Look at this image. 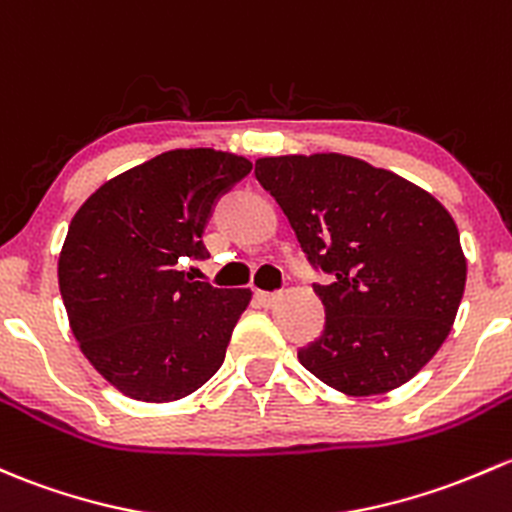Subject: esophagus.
<instances>
[{
  "instance_id": "esophagus-1",
  "label": "esophagus",
  "mask_w": 512,
  "mask_h": 512,
  "mask_svg": "<svg viewBox=\"0 0 512 512\" xmlns=\"http://www.w3.org/2000/svg\"><path fill=\"white\" fill-rule=\"evenodd\" d=\"M257 299H260L262 306H274L279 299H282V294L279 292H257Z\"/></svg>"
}]
</instances>
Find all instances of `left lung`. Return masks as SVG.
I'll list each match as a JSON object with an SVG mask.
<instances>
[{"instance_id":"left-lung-1","label":"left lung","mask_w":512,"mask_h":512,"mask_svg":"<svg viewBox=\"0 0 512 512\" xmlns=\"http://www.w3.org/2000/svg\"><path fill=\"white\" fill-rule=\"evenodd\" d=\"M299 245L333 274L314 287L326 309L299 363L353 397L412 380L454 326L466 287L459 228L422 186L336 152L255 161Z\"/></svg>"}]
</instances>
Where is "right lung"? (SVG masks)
Segmentation results:
<instances>
[{"mask_svg":"<svg viewBox=\"0 0 512 512\" xmlns=\"http://www.w3.org/2000/svg\"><path fill=\"white\" fill-rule=\"evenodd\" d=\"M252 161L218 149H171L105 181L73 215L58 287L80 351L122 395L174 402L223 365L250 289H218L176 270L208 255L213 201Z\"/></svg>","mask_w":512,"mask_h":512,"instance_id":"obj_1","label":"right lung"}]
</instances>
